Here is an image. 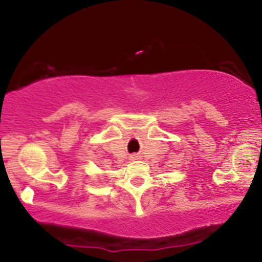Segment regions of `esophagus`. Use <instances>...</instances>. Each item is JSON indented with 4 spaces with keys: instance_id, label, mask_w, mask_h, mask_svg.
I'll use <instances>...</instances> for the list:
<instances>
[{
    "instance_id": "obj_1",
    "label": "esophagus",
    "mask_w": 262,
    "mask_h": 262,
    "mask_svg": "<svg viewBox=\"0 0 262 262\" xmlns=\"http://www.w3.org/2000/svg\"><path fill=\"white\" fill-rule=\"evenodd\" d=\"M132 158H136V157H134V156H133V157H132Z\"/></svg>"
}]
</instances>
